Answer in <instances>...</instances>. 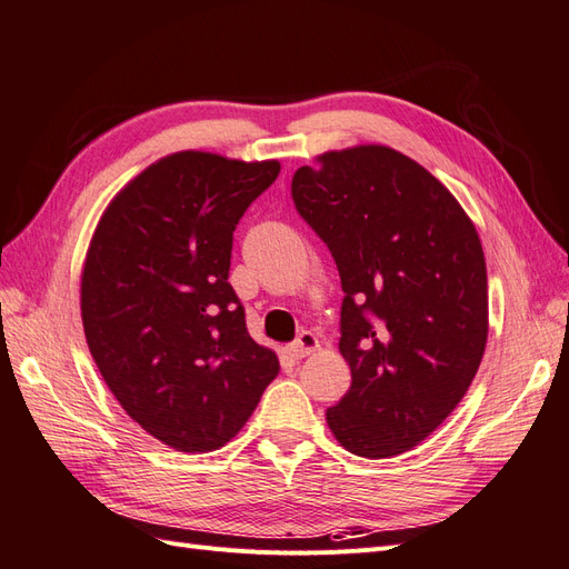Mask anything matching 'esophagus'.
Masks as SVG:
<instances>
[{
  "label": "esophagus",
  "mask_w": 569,
  "mask_h": 569,
  "mask_svg": "<svg viewBox=\"0 0 569 569\" xmlns=\"http://www.w3.org/2000/svg\"><path fill=\"white\" fill-rule=\"evenodd\" d=\"M317 348H319V341H317L315 333H312V331H300L298 339L286 348V353H288L290 358H293V360H300V358H305V356L315 353Z\"/></svg>",
  "instance_id": "1"
}]
</instances>
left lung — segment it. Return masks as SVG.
I'll list each match as a JSON object with an SVG mask.
<instances>
[{"label": "left lung", "mask_w": 569, "mask_h": 569, "mask_svg": "<svg viewBox=\"0 0 569 569\" xmlns=\"http://www.w3.org/2000/svg\"><path fill=\"white\" fill-rule=\"evenodd\" d=\"M315 160L290 192L337 261L339 351L351 368L327 423L351 455L389 459L442 426L473 382L488 341L483 247L413 158L366 143Z\"/></svg>", "instance_id": "obj_1"}]
</instances>
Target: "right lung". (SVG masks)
<instances>
[{
  "instance_id": "add662e5",
  "label": "right lung",
  "mask_w": 569,
  "mask_h": 569,
  "mask_svg": "<svg viewBox=\"0 0 569 569\" xmlns=\"http://www.w3.org/2000/svg\"><path fill=\"white\" fill-rule=\"evenodd\" d=\"M279 170L170 153L114 194L86 252L81 319L96 366L127 416L178 451L230 442L279 375L228 283L232 230Z\"/></svg>"
}]
</instances>
